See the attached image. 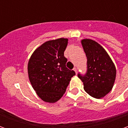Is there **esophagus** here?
<instances>
[{
    "label": "esophagus",
    "mask_w": 128,
    "mask_h": 128,
    "mask_svg": "<svg viewBox=\"0 0 128 128\" xmlns=\"http://www.w3.org/2000/svg\"><path fill=\"white\" fill-rule=\"evenodd\" d=\"M73 70H74V71H75V73H76V75H77V74H78V70H77V68H73Z\"/></svg>",
    "instance_id": "1"
}]
</instances>
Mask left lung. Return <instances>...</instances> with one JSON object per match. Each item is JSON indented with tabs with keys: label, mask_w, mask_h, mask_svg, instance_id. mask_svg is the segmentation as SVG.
<instances>
[{
	"label": "left lung",
	"mask_w": 128,
	"mask_h": 128,
	"mask_svg": "<svg viewBox=\"0 0 128 128\" xmlns=\"http://www.w3.org/2000/svg\"><path fill=\"white\" fill-rule=\"evenodd\" d=\"M87 57V72L78 74L83 82L84 90L92 97L102 99L112 89L116 70L107 51L99 43L91 39L81 40Z\"/></svg>",
	"instance_id": "8db88e82"
}]
</instances>
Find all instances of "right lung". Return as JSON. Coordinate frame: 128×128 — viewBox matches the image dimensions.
Masks as SVG:
<instances>
[{
	"mask_svg": "<svg viewBox=\"0 0 128 128\" xmlns=\"http://www.w3.org/2000/svg\"><path fill=\"white\" fill-rule=\"evenodd\" d=\"M67 38L48 40L37 48L28 62V76L38 96L47 103H55L65 93L73 70L66 66L64 52Z\"/></svg>",
	"mask_w": 128,
	"mask_h": 128,
	"instance_id": "obj_1",
	"label": "right lung"
}]
</instances>
